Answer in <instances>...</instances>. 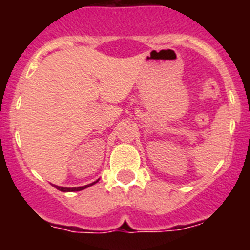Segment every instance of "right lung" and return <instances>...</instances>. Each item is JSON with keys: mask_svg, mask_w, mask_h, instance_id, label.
I'll return each instance as SVG.
<instances>
[{"mask_svg": "<svg viewBox=\"0 0 250 250\" xmlns=\"http://www.w3.org/2000/svg\"><path fill=\"white\" fill-rule=\"evenodd\" d=\"M98 182H99V179L96 180V182L91 183V184L83 185V187H77V188H63V187H59V185H54V187L56 188L57 190H61V191H80V190H83V189H86V188H89V187H91V185L96 184Z\"/></svg>", "mask_w": 250, "mask_h": 250, "instance_id": "add662e5", "label": "right lung"}]
</instances>
